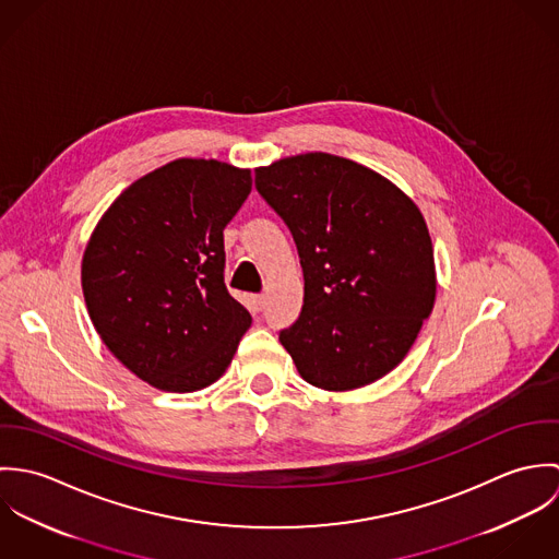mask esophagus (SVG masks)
Listing matches in <instances>:
<instances>
[{"label":"esophagus","mask_w":559,"mask_h":559,"mask_svg":"<svg viewBox=\"0 0 559 559\" xmlns=\"http://www.w3.org/2000/svg\"><path fill=\"white\" fill-rule=\"evenodd\" d=\"M264 304H266V297H264V295L251 297V308H253V312H260V310L264 308Z\"/></svg>","instance_id":"1"}]
</instances>
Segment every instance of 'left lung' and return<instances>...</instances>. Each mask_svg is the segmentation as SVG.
<instances>
[{
    "label": "left lung",
    "mask_w": 559,
    "mask_h": 559,
    "mask_svg": "<svg viewBox=\"0 0 559 559\" xmlns=\"http://www.w3.org/2000/svg\"><path fill=\"white\" fill-rule=\"evenodd\" d=\"M301 258L299 320L280 333L299 374L350 392L392 372L437 297L432 240L399 187L355 160L308 153L255 169Z\"/></svg>",
    "instance_id": "1"
}]
</instances>
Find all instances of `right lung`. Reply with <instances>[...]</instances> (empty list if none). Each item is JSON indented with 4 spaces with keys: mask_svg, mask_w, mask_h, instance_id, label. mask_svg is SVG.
I'll use <instances>...</instances> for the list:
<instances>
[{
    "mask_svg": "<svg viewBox=\"0 0 559 559\" xmlns=\"http://www.w3.org/2000/svg\"><path fill=\"white\" fill-rule=\"evenodd\" d=\"M251 191V169L176 159L127 187L81 260L87 314L148 385L187 394L230 366L251 317L224 284V228Z\"/></svg>",
    "mask_w": 559,
    "mask_h": 559,
    "instance_id": "obj_1",
    "label": "right lung"
}]
</instances>
